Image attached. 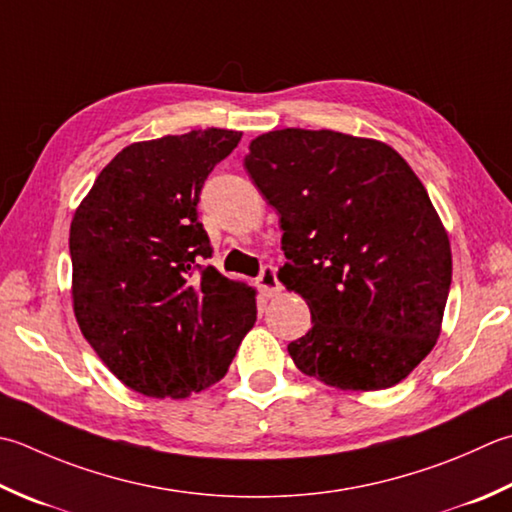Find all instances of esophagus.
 Here are the masks:
<instances>
[{"instance_id": "34e87169", "label": "esophagus", "mask_w": 512, "mask_h": 512, "mask_svg": "<svg viewBox=\"0 0 512 512\" xmlns=\"http://www.w3.org/2000/svg\"><path fill=\"white\" fill-rule=\"evenodd\" d=\"M257 288L262 290L264 297H275L279 290H282V284L277 279V268L275 266H264L262 273L257 277Z\"/></svg>"}]
</instances>
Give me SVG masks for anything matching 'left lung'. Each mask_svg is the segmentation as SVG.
<instances>
[{"mask_svg": "<svg viewBox=\"0 0 512 512\" xmlns=\"http://www.w3.org/2000/svg\"><path fill=\"white\" fill-rule=\"evenodd\" d=\"M244 168L277 208L286 266L313 328L288 344L328 386L382 390L433 350L453 257L419 177L393 148L335 130L250 142Z\"/></svg>", "mask_w": 512, "mask_h": 512, "instance_id": "1", "label": "left lung"}]
</instances>
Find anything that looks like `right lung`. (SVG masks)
Instances as JSON below:
<instances>
[{
    "label": "right lung",
    "mask_w": 512,
    "mask_h": 512,
    "mask_svg": "<svg viewBox=\"0 0 512 512\" xmlns=\"http://www.w3.org/2000/svg\"><path fill=\"white\" fill-rule=\"evenodd\" d=\"M226 128L126 146L70 224L73 304L86 342L146 397H186L226 375L257 319L255 290L206 264L204 182L239 144Z\"/></svg>",
    "instance_id": "obj_1"
}]
</instances>
